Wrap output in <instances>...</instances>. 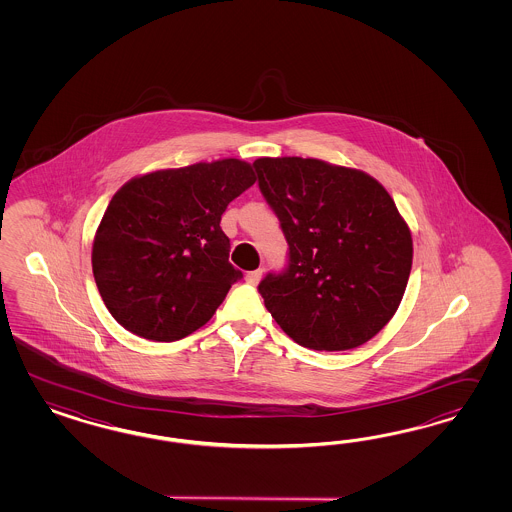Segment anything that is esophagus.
<instances>
[{
    "mask_svg": "<svg viewBox=\"0 0 512 512\" xmlns=\"http://www.w3.org/2000/svg\"><path fill=\"white\" fill-rule=\"evenodd\" d=\"M263 268H257V270H251L246 274V283L249 285H257L259 283V279L263 278Z\"/></svg>",
    "mask_w": 512,
    "mask_h": 512,
    "instance_id": "1",
    "label": "esophagus"
}]
</instances>
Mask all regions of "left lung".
Wrapping results in <instances>:
<instances>
[{"mask_svg":"<svg viewBox=\"0 0 512 512\" xmlns=\"http://www.w3.org/2000/svg\"><path fill=\"white\" fill-rule=\"evenodd\" d=\"M264 201L287 240V264L259 293L281 330L315 351L372 340L402 302L413 242L398 208L366 172L319 159L253 163Z\"/></svg>","mask_w":512,"mask_h":512,"instance_id":"left-lung-1","label":"left lung"}]
</instances>
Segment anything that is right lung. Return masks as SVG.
<instances>
[{
  "instance_id": "add662e5",
  "label": "right lung",
  "mask_w": 512,
  "mask_h": 512,
  "mask_svg": "<svg viewBox=\"0 0 512 512\" xmlns=\"http://www.w3.org/2000/svg\"><path fill=\"white\" fill-rule=\"evenodd\" d=\"M255 184L240 159L150 172L110 201L95 234V285L125 330L182 340L206 325L242 274L221 231L229 202Z\"/></svg>"
}]
</instances>
